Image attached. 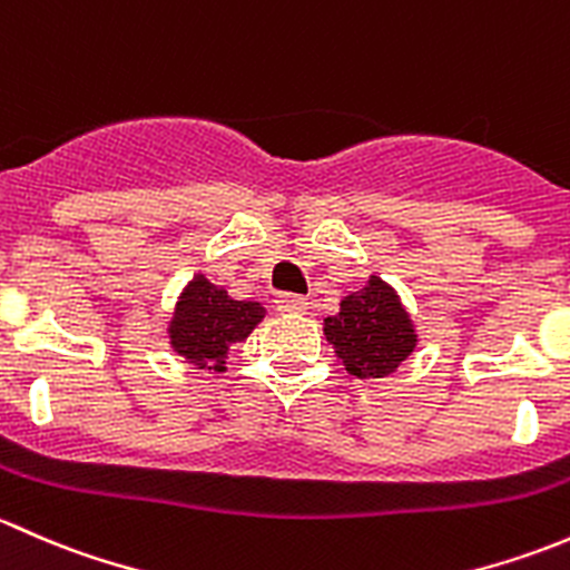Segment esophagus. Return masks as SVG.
Returning <instances> with one entry per match:
<instances>
[{"mask_svg":"<svg viewBox=\"0 0 570 570\" xmlns=\"http://www.w3.org/2000/svg\"><path fill=\"white\" fill-rule=\"evenodd\" d=\"M275 303H278L281 312H306L308 308L306 297L295 295V292H281V295L275 297Z\"/></svg>","mask_w":570,"mask_h":570,"instance_id":"obj_1","label":"esophagus"}]
</instances>
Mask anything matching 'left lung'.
Here are the masks:
<instances>
[{
    "label": "left lung",
    "mask_w": 570,
    "mask_h": 570,
    "mask_svg": "<svg viewBox=\"0 0 570 570\" xmlns=\"http://www.w3.org/2000/svg\"><path fill=\"white\" fill-rule=\"evenodd\" d=\"M325 336L355 377H386L416 347V333L400 297L377 275L342 301L336 317H325Z\"/></svg>",
    "instance_id": "1"
}]
</instances>
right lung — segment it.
Segmentation results:
<instances>
[{
  "instance_id": "add662e5",
  "label": "right lung",
  "mask_w": 570,
  "mask_h": 570,
  "mask_svg": "<svg viewBox=\"0 0 570 570\" xmlns=\"http://www.w3.org/2000/svg\"><path fill=\"white\" fill-rule=\"evenodd\" d=\"M262 320V303L232 301L226 289L209 284L204 275H195L181 292L170 320V344L178 355H184L189 364H198L200 370L209 361L215 370H223L228 347L245 342Z\"/></svg>"
}]
</instances>
